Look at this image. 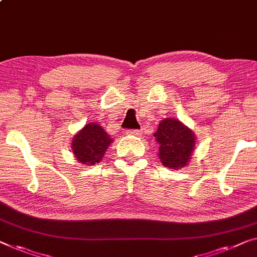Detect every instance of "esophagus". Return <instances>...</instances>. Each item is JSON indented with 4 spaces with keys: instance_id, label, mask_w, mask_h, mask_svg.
I'll return each instance as SVG.
<instances>
[{
    "instance_id": "34e87169",
    "label": "esophagus",
    "mask_w": 257,
    "mask_h": 257,
    "mask_svg": "<svg viewBox=\"0 0 257 257\" xmlns=\"http://www.w3.org/2000/svg\"><path fill=\"white\" fill-rule=\"evenodd\" d=\"M128 136H136V137H138V136H141V133H140V131L139 130H128L127 132Z\"/></svg>"
}]
</instances>
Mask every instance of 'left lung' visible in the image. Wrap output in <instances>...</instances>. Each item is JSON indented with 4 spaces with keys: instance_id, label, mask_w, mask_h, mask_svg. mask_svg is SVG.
<instances>
[{
    "instance_id": "8db88e82",
    "label": "left lung",
    "mask_w": 257,
    "mask_h": 257,
    "mask_svg": "<svg viewBox=\"0 0 257 257\" xmlns=\"http://www.w3.org/2000/svg\"><path fill=\"white\" fill-rule=\"evenodd\" d=\"M159 144V159L167 168H183L190 161L196 137L188 126L178 119L166 118L160 121L154 133Z\"/></svg>"
}]
</instances>
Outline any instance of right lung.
<instances>
[{
  "label": "right lung",
  "instance_id": "obj_1",
  "mask_svg": "<svg viewBox=\"0 0 257 257\" xmlns=\"http://www.w3.org/2000/svg\"><path fill=\"white\" fill-rule=\"evenodd\" d=\"M112 141V138L104 131L102 126L90 121L74 136L72 151L80 163L94 166L101 162L104 153Z\"/></svg>",
  "mask_w": 257,
  "mask_h": 257
}]
</instances>
